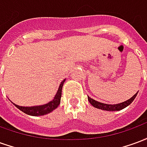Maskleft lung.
Listing matches in <instances>:
<instances>
[{
  "label": "left lung",
  "mask_w": 147,
  "mask_h": 147,
  "mask_svg": "<svg viewBox=\"0 0 147 147\" xmlns=\"http://www.w3.org/2000/svg\"><path fill=\"white\" fill-rule=\"evenodd\" d=\"M138 93H136L135 95L133 96L132 98H131L130 99H128L127 101L124 102H122V103H120V104H117V105H108V104H104V103H102V102H97L94 99L90 98V97H88V101L91 104V105L95 107L97 109H102V110H106V111H118L120 110V109H123L125 107H127V105H129L131 102L134 101V99L136 98V95H137Z\"/></svg>",
  "instance_id": "1"
}]
</instances>
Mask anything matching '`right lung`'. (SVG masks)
Instances as JSON below:
<instances>
[{
	"label": "right lung",
	"mask_w": 147,
	"mask_h": 147,
	"mask_svg": "<svg viewBox=\"0 0 147 147\" xmlns=\"http://www.w3.org/2000/svg\"><path fill=\"white\" fill-rule=\"evenodd\" d=\"M65 80H64L61 82L60 87L58 89V91L57 94L55 96L54 99L49 102L47 104L43 105H39V106H33V107H24V106H20L14 104V105L18 108L20 110L24 112V113L28 114L30 116H42L45 115L49 113H50L53 110H54L55 109L58 107V105L61 103V92H62V87H63V84H64Z\"/></svg>",
	"instance_id": "1"
}]
</instances>
